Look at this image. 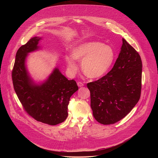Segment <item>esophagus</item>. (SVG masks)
Instances as JSON below:
<instances>
[{
    "label": "esophagus",
    "instance_id": "obj_1",
    "mask_svg": "<svg viewBox=\"0 0 158 158\" xmlns=\"http://www.w3.org/2000/svg\"><path fill=\"white\" fill-rule=\"evenodd\" d=\"M84 84L82 83V82H77V85L79 86V87H82V86H84Z\"/></svg>",
    "mask_w": 158,
    "mask_h": 158
}]
</instances>
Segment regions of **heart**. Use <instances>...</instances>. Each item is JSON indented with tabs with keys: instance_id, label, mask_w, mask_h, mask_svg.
Here are the masks:
<instances>
[{
	"instance_id": "b5f03b06",
	"label": "heart",
	"mask_w": 158,
	"mask_h": 158,
	"mask_svg": "<svg viewBox=\"0 0 158 158\" xmlns=\"http://www.w3.org/2000/svg\"><path fill=\"white\" fill-rule=\"evenodd\" d=\"M114 58L111 47L100 42L91 41L76 45L72 49V55L66 57V62L71 74H75L78 70L77 60H81V69L85 76L97 79L107 73Z\"/></svg>"
}]
</instances>
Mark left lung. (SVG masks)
<instances>
[{"label": "left lung", "instance_id": "obj_1", "mask_svg": "<svg viewBox=\"0 0 158 158\" xmlns=\"http://www.w3.org/2000/svg\"><path fill=\"white\" fill-rule=\"evenodd\" d=\"M142 61L139 53L123 39L112 69L98 81L87 83L93 116L101 124H114L123 119L140 99Z\"/></svg>", "mask_w": 158, "mask_h": 158}]
</instances>
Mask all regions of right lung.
Here are the masks:
<instances>
[{"mask_svg": "<svg viewBox=\"0 0 158 158\" xmlns=\"http://www.w3.org/2000/svg\"><path fill=\"white\" fill-rule=\"evenodd\" d=\"M41 37H34L17 51L12 72L15 92L27 113L37 121L55 126L67 116L70 98L78 90L76 82L68 80L55 68L48 79L36 84L26 66L28 53L39 49Z\"/></svg>", "mask_w": 158, "mask_h": 158, "instance_id": "obj_1", "label": "right lung"}]
</instances>
